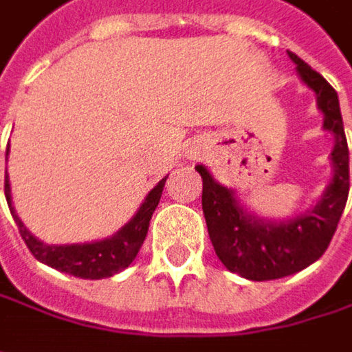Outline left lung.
<instances>
[{"mask_svg":"<svg viewBox=\"0 0 352 352\" xmlns=\"http://www.w3.org/2000/svg\"><path fill=\"white\" fill-rule=\"evenodd\" d=\"M296 74L314 92L322 129L333 135L331 181L314 206L286 219H270L245 208L238 191L221 185L206 165H195L204 179L201 206L209 240L221 264L245 280H276L314 264L333 240L349 197V146L336 90L296 54L288 52Z\"/></svg>","mask_w":352,"mask_h":352,"instance_id":"left-lung-1","label":"left lung"}]
</instances>
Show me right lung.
Wrapping results in <instances>:
<instances>
[{"label": "right lung", "instance_id": "obj_1", "mask_svg": "<svg viewBox=\"0 0 352 352\" xmlns=\"http://www.w3.org/2000/svg\"><path fill=\"white\" fill-rule=\"evenodd\" d=\"M8 155H10V144H8ZM165 175L143 199L137 213L122 226L118 228L112 236L102 240L84 241V243H46L40 238H36L25 223L19 219L14 201H12V187H10V177L6 175V199L12 211V217L17 223V230L34 258L50 268L72 276H78L84 280H100V278H111L114 274L122 272L133 264L137 258L141 245H143L146 232H148V221L155 208L159 206L163 187H165Z\"/></svg>", "mask_w": 352, "mask_h": 352}]
</instances>
